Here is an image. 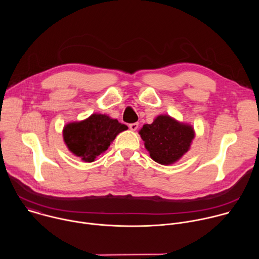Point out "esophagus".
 <instances>
[{
  "label": "esophagus",
  "mask_w": 259,
  "mask_h": 259,
  "mask_svg": "<svg viewBox=\"0 0 259 259\" xmlns=\"http://www.w3.org/2000/svg\"><path fill=\"white\" fill-rule=\"evenodd\" d=\"M129 128H130L132 131L137 130V128H138V123H132V124H130V125H129Z\"/></svg>",
  "instance_id": "esophagus-1"
}]
</instances>
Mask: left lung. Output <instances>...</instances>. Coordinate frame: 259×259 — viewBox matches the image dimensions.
Returning a JSON list of instances; mask_svg holds the SVG:
<instances>
[{"instance_id": "left-lung-1", "label": "left lung", "mask_w": 259, "mask_h": 259, "mask_svg": "<svg viewBox=\"0 0 259 259\" xmlns=\"http://www.w3.org/2000/svg\"><path fill=\"white\" fill-rule=\"evenodd\" d=\"M139 134L151 158L166 166L176 163L187 154L195 138L192 125L179 122L169 115H160L152 124L143 125Z\"/></svg>"}]
</instances>
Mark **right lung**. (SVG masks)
<instances>
[{
	"label": "right lung",
	"mask_w": 259,
	"mask_h": 259,
	"mask_svg": "<svg viewBox=\"0 0 259 259\" xmlns=\"http://www.w3.org/2000/svg\"><path fill=\"white\" fill-rule=\"evenodd\" d=\"M128 127L103 114H92L85 120L67 123L62 130L68 151L82 161L91 163L103 154L116 136Z\"/></svg>",
	"instance_id": "obj_1"
}]
</instances>
